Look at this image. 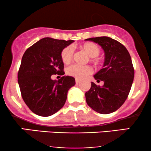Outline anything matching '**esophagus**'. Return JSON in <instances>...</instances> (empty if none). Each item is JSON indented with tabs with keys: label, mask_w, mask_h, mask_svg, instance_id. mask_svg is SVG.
Listing matches in <instances>:
<instances>
[{
	"label": "esophagus",
	"mask_w": 151,
	"mask_h": 151,
	"mask_svg": "<svg viewBox=\"0 0 151 151\" xmlns=\"http://www.w3.org/2000/svg\"><path fill=\"white\" fill-rule=\"evenodd\" d=\"M75 81H76V84H79V83L80 82V79H75Z\"/></svg>",
	"instance_id": "34e87169"
}]
</instances>
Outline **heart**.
Wrapping results in <instances>:
<instances>
[{"mask_svg": "<svg viewBox=\"0 0 151 151\" xmlns=\"http://www.w3.org/2000/svg\"><path fill=\"white\" fill-rule=\"evenodd\" d=\"M81 48L91 58L90 61L94 64H99L100 62L98 58L100 52L99 47L93 42H85L81 45ZM74 53V48L72 45L65 47L61 52V59L64 63L67 65L72 62ZM93 70L89 65L80 66L78 65H71L66 70L67 75L76 79H81L92 73Z\"/></svg>", "mask_w": 151, "mask_h": 151, "instance_id": "1", "label": "heart"}]
</instances>
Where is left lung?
<instances>
[{"label":"left lung","instance_id":"1","mask_svg":"<svg viewBox=\"0 0 151 151\" xmlns=\"http://www.w3.org/2000/svg\"><path fill=\"white\" fill-rule=\"evenodd\" d=\"M97 43L104 51L103 68L95 74L97 81L104 82L102 86L91 82L85 93L88 106L102 114L114 112L127 99L134 78V69L130 54L121 43L109 37L86 39Z\"/></svg>","mask_w":151,"mask_h":151}]
</instances>
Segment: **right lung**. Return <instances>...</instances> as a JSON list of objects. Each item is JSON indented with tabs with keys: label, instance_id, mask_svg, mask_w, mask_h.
<instances>
[{
	"label": "right lung",
	"instance_id": "1",
	"mask_svg": "<svg viewBox=\"0 0 151 151\" xmlns=\"http://www.w3.org/2000/svg\"><path fill=\"white\" fill-rule=\"evenodd\" d=\"M74 41L45 37L26 50L18 73V81L23 101L33 113L49 116L65 105L67 91L75 79L63 76L52 80L53 74L64 75L62 50Z\"/></svg>",
	"mask_w": 151,
	"mask_h": 151
}]
</instances>
